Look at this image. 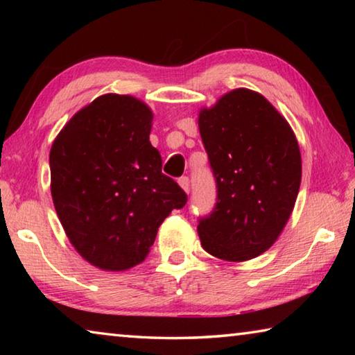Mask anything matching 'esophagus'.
<instances>
[{"mask_svg": "<svg viewBox=\"0 0 355 355\" xmlns=\"http://www.w3.org/2000/svg\"><path fill=\"white\" fill-rule=\"evenodd\" d=\"M178 184L182 186V188L186 191V192H189V186H191V182H189V177H182L178 180Z\"/></svg>", "mask_w": 355, "mask_h": 355, "instance_id": "1", "label": "esophagus"}]
</instances>
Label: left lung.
Masks as SVG:
<instances>
[{
	"label": "left lung",
	"mask_w": 355,
	"mask_h": 355,
	"mask_svg": "<svg viewBox=\"0 0 355 355\" xmlns=\"http://www.w3.org/2000/svg\"><path fill=\"white\" fill-rule=\"evenodd\" d=\"M199 130L216 182L214 207L197 225L202 248L220 260H250L271 248L291 216L302 177L296 136L249 89L200 111Z\"/></svg>",
	"instance_id": "1"
}]
</instances>
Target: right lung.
<instances>
[{"label":"right lung","mask_w":355,"mask_h":355,"mask_svg":"<svg viewBox=\"0 0 355 355\" xmlns=\"http://www.w3.org/2000/svg\"><path fill=\"white\" fill-rule=\"evenodd\" d=\"M152 111L106 94L76 112L50 152L51 196L84 260L106 271L144 261L159 225L188 202L148 141Z\"/></svg>","instance_id":"1"}]
</instances>
